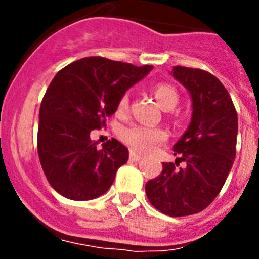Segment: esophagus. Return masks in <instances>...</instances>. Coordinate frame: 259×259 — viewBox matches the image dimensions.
<instances>
[{
	"label": "esophagus",
	"instance_id": "obj_1",
	"mask_svg": "<svg viewBox=\"0 0 259 259\" xmlns=\"http://www.w3.org/2000/svg\"><path fill=\"white\" fill-rule=\"evenodd\" d=\"M130 159H131L132 162H139L143 159V155L137 154V153L135 152H131V154H130Z\"/></svg>",
	"mask_w": 259,
	"mask_h": 259
}]
</instances>
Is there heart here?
<instances>
[{
    "instance_id": "obj_1",
    "label": "heart",
    "mask_w": 259,
    "mask_h": 259,
    "mask_svg": "<svg viewBox=\"0 0 259 259\" xmlns=\"http://www.w3.org/2000/svg\"><path fill=\"white\" fill-rule=\"evenodd\" d=\"M154 97L159 106L163 110L175 109L179 102V93L172 85L166 83H159L154 87ZM128 96L124 95L118 102V110L120 113L125 111L128 107ZM123 141L130 145L134 150L141 153L152 152L158 144L166 139V132L162 128L152 127V125L134 124L123 128L120 132Z\"/></svg>"
}]
</instances>
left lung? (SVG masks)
Returning <instances> with one entry per match:
<instances>
[{"label": "left lung", "mask_w": 259, "mask_h": 259, "mask_svg": "<svg viewBox=\"0 0 259 259\" xmlns=\"http://www.w3.org/2000/svg\"><path fill=\"white\" fill-rule=\"evenodd\" d=\"M191 96L188 128L174 145L184 168L163 163L145 185L148 200L161 212L185 217L206 209L223 188L236 155L237 113L227 89L214 75L175 66L171 71Z\"/></svg>", "instance_id": "8db88e82"}]
</instances>
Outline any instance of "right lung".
I'll return each mask as SVG.
<instances>
[{
    "instance_id": "1",
    "label": "right lung",
    "mask_w": 259,
    "mask_h": 259,
    "mask_svg": "<svg viewBox=\"0 0 259 259\" xmlns=\"http://www.w3.org/2000/svg\"><path fill=\"white\" fill-rule=\"evenodd\" d=\"M152 70L88 57L52 80L40 106L37 150L48 182L63 197L88 201L109 191L128 149L115 139L98 149L91 132L106 124L119 100Z\"/></svg>"
}]
</instances>
